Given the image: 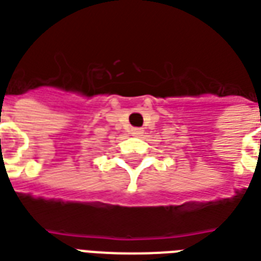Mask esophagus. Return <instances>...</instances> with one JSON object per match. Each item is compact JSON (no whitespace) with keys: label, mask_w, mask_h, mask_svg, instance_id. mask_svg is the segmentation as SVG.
Instances as JSON below:
<instances>
[{"label":"esophagus","mask_w":261,"mask_h":261,"mask_svg":"<svg viewBox=\"0 0 261 261\" xmlns=\"http://www.w3.org/2000/svg\"><path fill=\"white\" fill-rule=\"evenodd\" d=\"M131 134L138 137V136H141V134H144V130L143 128H131Z\"/></svg>","instance_id":"esophagus-1"}]
</instances>
